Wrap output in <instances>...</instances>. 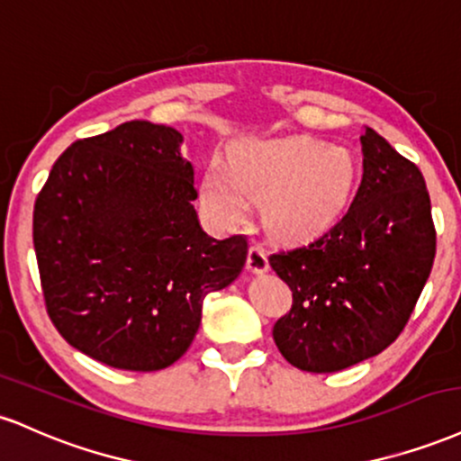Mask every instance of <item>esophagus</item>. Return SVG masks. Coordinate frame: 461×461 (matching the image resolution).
Masks as SVG:
<instances>
[{
    "label": "esophagus",
    "instance_id": "1",
    "mask_svg": "<svg viewBox=\"0 0 461 461\" xmlns=\"http://www.w3.org/2000/svg\"><path fill=\"white\" fill-rule=\"evenodd\" d=\"M248 269L252 274H265L269 269L267 252L261 246H252L250 252H248Z\"/></svg>",
    "mask_w": 461,
    "mask_h": 461
}]
</instances>
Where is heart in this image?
Segmentation results:
<instances>
[{"mask_svg":"<svg viewBox=\"0 0 461 461\" xmlns=\"http://www.w3.org/2000/svg\"><path fill=\"white\" fill-rule=\"evenodd\" d=\"M358 166L343 146L311 138L243 142L230 161L213 159L200 185V203L215 224L237 226L252 200L263 201V224L283 240L328 229L348 209Z\"/></svg>","mask_w":461,"mask_h":461,"instance_id":"heart-1","label":"heart"}]
</instances>
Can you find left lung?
Returning a JSON list of instances; mask_svg holds the SVG:
<instances>
[{
	"mask_svg": "<svg viewBox=\"0 0 461 461\" xmlns=\"http://www.w3.org/2000/svg\"><path fill=\"white\" fill-rule=\"evenodd\" d=\"M365 175L343 218L304 246L269 257L294 304L274 326L289 365L334 373L373 358L399 337L436 254L425 178L371 127Z\"/></svg>",
	"mask_w": 461,
	"mask_h": 461,
	"instance_id": "1",
	"label": "left lung"
}]
</instances>
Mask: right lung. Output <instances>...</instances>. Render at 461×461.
<instances>
[{
  "label": "right lung",
  "instance_id": "obj_1",
  "mask_svg": "<svg viewBox=\"0 0 461 461\" xmlns=\"http://www.w3.org/2000/svg\"><path fill=\"white\" fill-rule=\"evenodd\" d=\"M183 135L149 121L70 144L34 204V250L53 326L81 354L159 371L185 354L203 302L248 258L246 237L213 240L194 209Z\"/></svg>",
  "mask_w": 461,
  "mask_h": 461
}]
</instances>
